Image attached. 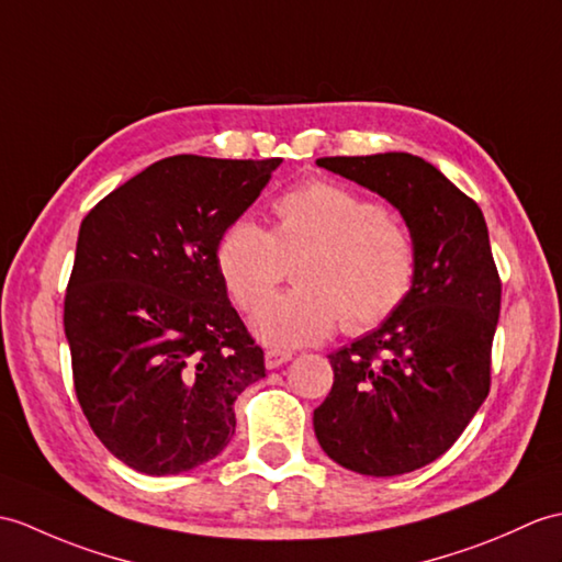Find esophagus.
<instances>
[{"label": "esophagus", "instance_id": "1", "mask_svg": "<svg viewBox=\"0 0 562 562\" xmlns=\"http://www.w3.org/2000/svg\"><path fill=\"white\" fill-rule=\"evenodd\" d=\"M292 359V351L286 349H268L266 351V367L272 371V369H280L282 363H286Z\"/></svg>", "mask_w": 562, "mask_h": 562}]
</instances>
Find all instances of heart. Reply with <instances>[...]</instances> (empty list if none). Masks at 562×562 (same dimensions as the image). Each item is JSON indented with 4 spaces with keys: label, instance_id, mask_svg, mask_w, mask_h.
Returning <instances> with one entry per match:
<instances>
[{
    "label": "heart",
    "instance_id": "heart-1",
    "mask_svg": "<svg viewBox=\"0 0 562 562\" xmlns=\"http://www.w3.org/2000/svg\"><path fill=\"white\" fill-rule=\"evenodd\" d=\"M272 215L270 232L249 217L234 220L215 249L217 276L244 311L262 304L286 262L303 258L297 290L265 301L251 318L266 345L321 342L342 321L349 333L373 330L407 304L419 272L416 241L369 195L316 179L282 193Z\"/></svg>",
    "mask_w": 562,
    "mask_h": 562
}]
</instances>
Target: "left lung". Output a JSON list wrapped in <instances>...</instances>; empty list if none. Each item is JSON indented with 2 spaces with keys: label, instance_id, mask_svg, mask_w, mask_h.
<instances>
[{
  "label": "left lung",
  "instance_id": "obj_1",
  "mask_svg": "<svg viewBox=\"0 0 562 562\" xmlns=\"http://www.w3.org/2000/svg\"><path fill=\"white\" fill-rule=\"evenodd\" d=\"M316 165L397 207L419 272L393 318L328 357L335 381L313 430L351 472L407 474L438 460L488 395L501 278L486 220L438 167L409 153Z\"/></svg>",
  "mask_w": 562,
  "mask_h": 562
}]
</instances>
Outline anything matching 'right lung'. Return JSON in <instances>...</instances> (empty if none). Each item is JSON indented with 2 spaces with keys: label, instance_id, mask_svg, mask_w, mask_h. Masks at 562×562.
<instances>
[{
  "label": "right lung",
  "instance_id": "1",
  "mask_svg": "<svg viewBox=\"0 0 562 562\" xmlns=\"http://www.w3.org/2000/svg\"><path fill=\"white\" fill-rule=\"evenodd\" d=\"M280 162L175 155L81 222L64 299L76 397L102 446L140 474L217 458L237 426L234 400L266 378L215 249Z\"/></svg>",
  "mask_w": 562,
  "mask_h": 562
}]
</instances>
